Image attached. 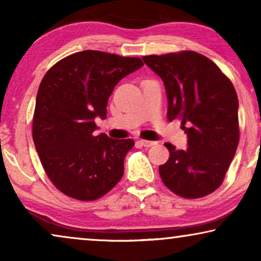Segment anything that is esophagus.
I'll return each instance as SVG.
<instances>
[{
	"label": "esophagus",
	"mask_w": 261,
	"mask_h": 261,
	"mask_svg": "<svg viewBox=\"0 0 261 261\" xmlns=\"http://www.w3.org/2000/svg\"><path fill=\"white\" fill-rule=\"evenodd\" d=\"M139 144H140L141 146H144V147H151V146L155 145L156 142L155 141H149V140H139Z\"/></svg>",
	"instance_id": "1"
}]
</instances>
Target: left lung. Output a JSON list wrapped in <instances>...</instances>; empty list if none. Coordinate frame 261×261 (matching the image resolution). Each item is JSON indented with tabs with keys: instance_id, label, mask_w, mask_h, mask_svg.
I'll use <instances>...</instances> for the list:
<instances>
[{
	"instance_id": "obj_1",
	"label": "left lung",
	"mask_w": 261,
	"mask_h": 261,
	"mask_svg": "<svg viewBox=\"0 0 261 261\" xmlns=\"http://www.w3.org/2000/svg\"><path fill=\"white\" fill-rule=\"evenodd\" d=\"M162 78L167 119L180 120L188 148L165 146L163 183L183 198H201L222 184L239 145V101L234 85L215 63L194 51L142 57Z\"/></svg>"
}]
</instances>
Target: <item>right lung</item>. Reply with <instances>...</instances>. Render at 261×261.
<instances>
[{
  "label": "right lung",
  "instance_id": "obj_1",
  "mask_svg": "<svg viewBox=\"0 0 261 261\" xmlns=\"http://www.w3.org/2000/svg\"><path fill=\"white\" fill-rule=\"evenodd\" d=\"M142 65L137 57L87 49L59 60L42 78L32 135L46 174L63 194L95 201L121 180L134 141L95 137V119H106L115 85Z\"/></svg>",
  "mask_w": 261,
  "mask_h": 261
}]
</instances>
